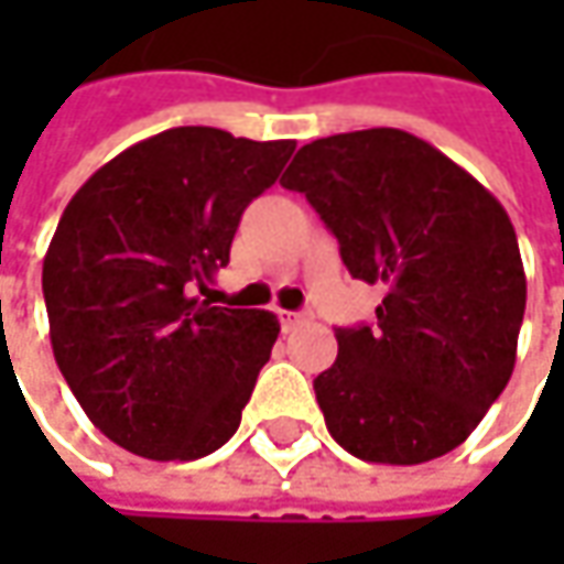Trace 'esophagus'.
Masks as SVG:
<instances>
[{
  "label": "esophagus",
  "instance_id": "obj_1",
  "mask_svg": "<svg viewBox=\"0 0 564 564\" xmlns=\"http://www.w3.org/2000/svg\"><path fill=\"white\" fill-rule=\"evenodd\" d=\"M279 319H282V329H285V333H292L297 323H304V319H307V314H292V311H282V314H279Z\"/></svg>",
  "mask_w": 564,
  "mask_h": 564
}]
</instances>
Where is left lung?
Instances as JSON below:
<instances>
[{
    "label": "left lung",
    "instance_id": "left-lung-1",
    "mask_svg": "<svg viewBox=\"0 0 564 564\" xmlns=\"http://www.w3.org/2000/svg\"><path fill=\"white\" fill-rule=\"evenodd\" d=\"M282 187L311 200L355 279L386 285L377 323L336 329V364L314 379L333 440L377 465L465 443L514 370L528 304L509 213L399 128L304 143Z\"/></svg>",
    "mask_w": 564,
    "mask_h": 564
}]
</instances>
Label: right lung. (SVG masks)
<instances>
[{
	"label": "right lung",
	"instance_id": "1",
	"mask_svg": "<svg viewBox=\"0 0 564 564\" xmlns=\"http://www.w3.org/2000/svg\"><path fill=\"white\" fill-rule=\"evenodd\" d=\"M294 141L169 128L121 150L65 206L43 260L50 341L84 414L153 462L226 445L270 360V311L209 307L253 197L275 185Z\"/></svg>",
	"mask_w": 564,
	"mask_h": 564
}]
</instances>
